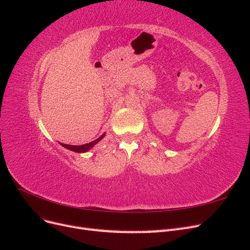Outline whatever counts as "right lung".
Returning <instances> with one entry per match:
<instances>
[{
  "mask_svg": "<svg viewBox=\"0 0 250 250\" xmlns=\"http://www.w3.org/2000/svg\"><path fill=\"white\" fill-rule=\"evenodd\" d=\"M105 137V133H103L101 137L98 138L97 140L90 142L88 144H84V145H79V146H74V145H67V144H62V143H59L60 145H62V147L69 149V150H72L74 151V152H78V153H84V152H87L88 150L92 149L97 143H99L103 138Z\"/></svg>",
  "mask_w": 250,
  "mask_h": 250,
  "instance_id": "add662e5",
  "label": "right lung"
}]
</instances>
